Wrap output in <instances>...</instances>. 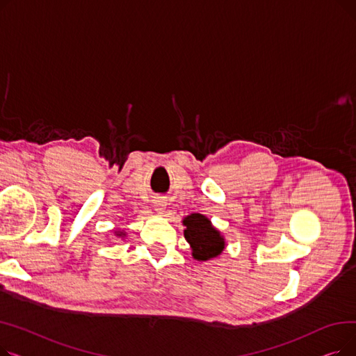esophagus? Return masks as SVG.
I'll return each instance as SVG.
<instances>
[{
	"mask_svg": "<svg viewBox=\"0 0 356 356\" xmlns=\"http://www.w3.org/2000/svg\"><path fill=\"white\" fill-rule=\"evenodd\" d=\"M153 207H154V211L159 212V213H163L164 209H165V200L163 197H156L154 202H153Z\"/></svg>",
	"mask_w": 356,
	"mask_h": 356,
	"instance_id": "obj_1",
	"label": "esophagus"
}]
</instances>
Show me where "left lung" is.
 <instances>
[{
  "label": "left lung",
  "mask_w": 356,
  "mask_h": 356,
  "mask_svg": "<svg viewBox=\"0 0 356 356\" xmlns=\"http://www.w3.org/2000/svg\"><path fill=\"white\" fill-rule=\"evenodd\" d=\"M183 235L189 242L192 257L196 261H209L216 258L225 250V236L216 229L208 216L202 213H191L183 218Z\"/></svg>",
  "instance_id": "left-lung-1"
}]
</instances>
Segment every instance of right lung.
Returning a JSON list of instances; mask_svg holds the SVG:
<instances>
[{"instance_id": "right-lung-1", "label": "right lung", "mask_w": 356, "mask_h": 356, "mask_svg": "<svg viewBox=\"0 0 356 356\" xmlns=\"http://www.w3.org/2000/svg\"><path fill=\"white\" fill-rule=\"evenodd\" d=\"M114 235L118 236V238H125L127 232H125V231H121V229H114Z\"/></svg>"}]
</instances>
